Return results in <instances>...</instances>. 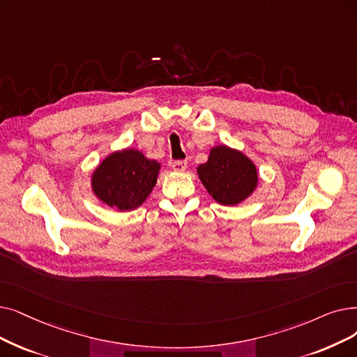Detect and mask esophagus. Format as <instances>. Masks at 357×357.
I'll return each instance as SVG.
<instances>
[{"label":"esophagus","instance_id":"34e87169","mask_svg":"<svg viewBox=\"0 0 357 357\" xmlns=\"http://www.w3.org/2000/svg\"><path fill=\"white\" fill-rule=\"evenodd\" d=\"M187 167H188L187 160H175L172 163V169L175 170V172H183V170H187Z\"/></svg>","mask_w":357,"mask_h":357}]
</instances>
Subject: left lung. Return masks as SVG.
Returning <instances> with one entry per match:
<instances>
[{
    "label": "left lung",
    "mask_w": 357,
    "mask_h": 357,
    "mask_svg": "<svg viewBox=\"0 0 357 357\" xmlns=\"http://www.w3.org/2000/svg\"><path fill=\"white\" fill-rule=\"evenodd\" d=\"M197 174L208 194L222 206L242 203L258 185V172L252 160L227 146L213 147L208 160L197 167Z\"/></svg>",
    "instance_id": "8db88e82"
}]
</instances>
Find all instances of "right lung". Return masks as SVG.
Segmentation results:
<instances>
[{"mask_svg": "<svg viewBox=\"0 0 357 357\" xmlns=\"http://www.w3.org/2000/svg\"><path fill=\"white\" fill-rule=\"evenodd\" d=\"M160 163L142 151L123 149L109 154L91 175V191L112 208L130 211L140 207L158 182Z\"/></svg>", "mask_w": 357, "mask_h": 357, "instance_id": "add662e5", "label": "right lung"}]
</instances>
